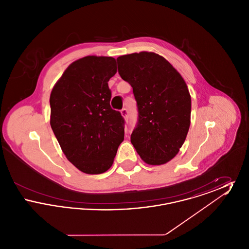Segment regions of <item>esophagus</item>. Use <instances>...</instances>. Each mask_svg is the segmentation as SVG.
<instances>
[{
    "mask_svg": "<svg viewBox=\"0 0 249 249\" xmlns=\"http://www.w3.org/2000/svg\"><path fill=\"white\" fill-rule=\"evenodd\" d=\"M120 113H121V116L124 118L125 119H128V110L126 109V108H123L121 111H120Z\"/></svg>",
    "mask_w": 249,
    "mask_h": 249,
    "instance_id": "1",
    "label": "esophagus"
}]
</instances>
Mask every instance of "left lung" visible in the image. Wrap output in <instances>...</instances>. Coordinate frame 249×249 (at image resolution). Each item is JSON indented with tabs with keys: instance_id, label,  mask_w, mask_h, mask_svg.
<instances>
[{
	"instance_id": "8db88e82",
	"label": "left lung",
	"mask_w": 249,
	"mask_h": 249,
	"mask_svg": "<svg viewBox=\"0 0 249 249\" xmlns=\"http://www.w3.org/2000/svg\"><path fill=\"white\" fill-rule=\"evenodd\" d=\"M119 75L132 87L139 119L130 142L149 165L165 164L186 140L190 126L188 86L162 56L142 51L120 56Z\"/></svg>"
}]
</instances>
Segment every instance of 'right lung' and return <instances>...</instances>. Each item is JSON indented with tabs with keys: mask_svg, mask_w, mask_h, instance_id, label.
Returning a JSON list of instances; mask_svg holds the SVG:
<instances>
[{
	"mask_svg": "<svg viewBox=\"0 0 249 249\" xmlns=\"http://www.w3.org/2000/svg\"><path fill=\"white\" fill-rule=\"evenodd\" d=\"M112 57L87 56L71 63L50 94V125L62 152L88 175L107 172L124 140V119L110 107Z\"/></svg>",
	"mask_w": 249,
	"mask_h": 249,
	"instance_id": "add662e5",
	"label": "right lung"
}]
</instances>
